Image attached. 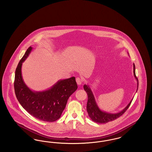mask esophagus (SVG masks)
Returning <instances> with one entry per match:
<instances>
[{
	"instance_id": "1",
	"label": "esophagus",
	"mask_w": 152,
	"mask_h": 152,
	"mask_svg": "<svg viewBox=\"0 0 152 152\" xmlns=\"http://www.w3.org/2000/svg\"><path fill=\"white\" fill-rule=\"evenodd\" d=\"M76 81L77 84L78 85H81V83H82V80H81V79H80V77H76Z\"/></svg>"
}]
</instances>
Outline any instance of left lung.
I'll return each mask as SVG.
<instances>
[{
  "instance_id": "1",
  "label": "left lung",
  "mask_w": 152,
  "mask_h": 152,
  "mask_svg": "<svg viewBox=\"0 0 152 152\" xmlns=\"http://www.w3.org/2000/svg\"><path fill=\"white\" fill-rule=\"evenodd\" d=\"M133 75L136 80H137V91L138 87V79L136 76L135 72V65L133 64ZM84 89L86 91L88 94V101L87 104V110L88 113V115L91 119L95 123L99 124H106L109 121L115 120L117 118L121 116L123 113L127 110L130 106V104L133 100V99L130 100L129 103L127 105V106L123 109V110L119 112L116 113H112L108 112L103 111L101 110L99 107L95 98L94 94H93L91 88L88 85L85 84L84 86ZM136 91V92H137Z\"/></svg>"
}]
</instances>
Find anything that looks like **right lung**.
Listing matches in <instances>:
<instances>
[{
	"instance_id": "1",
	"label": "right lung",
	"mask_w": 152,
	"mask_h": 152,
	"mask_svg": "<svg viewBox=\"0 0 152 152\" xmlns=\"http://www.w3.org/2000/svg\"><path fill=\"white\" fill-rule=\"evenodd\" d=\"M32 50L29 47L19 61L15 75V93L20 105L30 115L47 122L58 120L65 109L68 99L77 89L75 77L59 80L43 91L31 90L24 83L22 75L23 63Z\"/></svg>"
}]
</instances>
